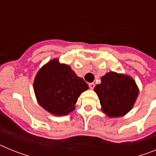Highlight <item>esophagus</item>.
I'll list each match as a JSON object with an SVG mask.
<instances>
[{
	"label": "esophagus",
	"mask_w": 156,
	"mask_h": 156,
	"mask_svg": "<svg viewBox=\"0 0 156 156\" xmlns=\"http://www.w3.org/2000/svg\"><path fill=\"white\" fill-rule=\"evenodd\" d=\"M94 83H89V87H90V89H91V90H93L94 88Z\"/></svg>",
	"instance_id": "obj_1"
}]
</instances>
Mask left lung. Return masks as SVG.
<instances>
[{
	"label": "left lung",
	"instance_id": "left-lung-1",
	"mask_svg": "<svg viewBox=\"0 0 156 156\" xmlns=\"http://www.w3.org/2000/svg\"><path fill=\"white\" fill-rule=\"evenodd\" d=\"M95 86L101 110L109 117L126 115L133 108L139 90L132 77L115 72L107 73Z\"/></svg>",
	"mask_w": 156,
	"mask_h": 156
}]
</instances>
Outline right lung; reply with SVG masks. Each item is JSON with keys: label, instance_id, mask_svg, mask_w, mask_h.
<instances>
[{"label": "right lung", "instance_id": "right-lung-1", "mask_svg": "<svg viewBox=\"0 0 156 156\" xmlns=\"http://www.w3.org/2000/svg\"><path fill=\"white\" fill-rule=\"evenodd\" d=\"M87 89V83L58 58L43 66L34 82L38 103L55 115H66L73 111L80 95Z\"/></svg>", "mask_w": 156, "mask_h": 156}]
</instances>
